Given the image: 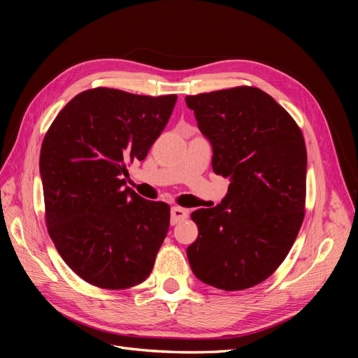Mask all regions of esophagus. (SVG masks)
Wrapping results in <instances>:
<instances>
[{"mask_svg":"<svg viewBox=\"0 0 358 358\" xmlns=\"http://www.w3.org/2000/svg\"><path fill=\"white\" fill-rule=\"evenodd\" d=\"M188 215H189L188 209L179 208V206H175V208H171V212H170V222H171V225H176L180 221H185L188 218Z\"/></svg>","mask_w":358,"mask_h":358,"instance_id":"34e87169","label":"esophagus"}]
</instances>
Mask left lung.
Here are the masks:
<instances>
[{"label": "left lung", "instance_id": "1", "mask_svg": "<svg viewBox=\"0 0 358 358\" xmlns=\"http://www.w3.org/2000/svg\"><path fill=\"white\" fill-rule=\"evenodd\" d=\"M185 101L210 140L213 171L231 180L220 204L191 213L199 237L187 249L189 266L215 288H251L284 262L305 218V138L284 107L254 86Z\"/></svg>", "mask_w": 358, "mask_h": 358}]
</instances>
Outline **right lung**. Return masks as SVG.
<instances>
[{"label": "right lung", "instance_id": "add662e5", "mask_svg": "<svg viewBox=\"0 0 358 358\" xmlns=\"http://www.w3.org/2000/svg\"><path fill=\"white\" fill-rule=\"evenodd\" d=\"M178 95L83 91L43 138L45 218L64 262L104 289L134 287L150 275L170 225V206L125 185L127 164L143 161L167 125Z\"/></svg>", "mask_w": 358, "mask_h": 358}]
</instances>
